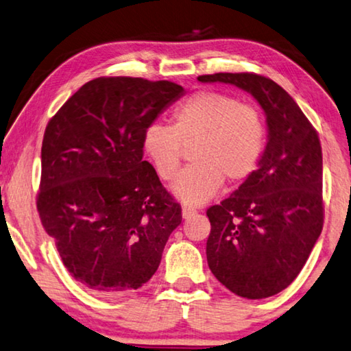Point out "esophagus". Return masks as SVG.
I'll return each mask as SVG.
<instances>
[{
  "mask_svg": "<svg viewBox=\"0 0 351 351\" xmlns=\"http://www.w3.org/2000/svg\"><path fill=\"white\" fill-rule=\"evenodd\" d=\"M195 213H196V208L190 207V206L182 207V218H190V216H193Z\"/></svg>",
  "mask_w": 351,
  "mask_h": 351,
  "instance_id": "esophagus-1",
  "label": "esophagus"
}]
</instances>
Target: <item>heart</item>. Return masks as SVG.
Instances as JSON below:
<instances>
[{
  "label": "heart",
  "instance_id": "b5f03b06",
  "mask_svg": "<svg viewBox=\"0 0 351 351\" xmlns=\"http://www.w3.org/2000/svg\"><path fill=\"white\" fill-rule=\"evenodd\" d=\"M195 164L173 184L175 195L197 206L228 184L247 181L263 159L265 119L256 107L233 95L197 92L176 107L170 125L150 124L143 133L144 154L162 181H173L184 147Z\"/></svg>",
  "mask_w": 351,
  "mask_h": 351
}]
</instances>
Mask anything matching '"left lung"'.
<instances>
[{
  "label": "left lung",
  "instance_id": "obj_1",
  "mask_svg": "<svg viewBox=\"0 0 351 351\" xmlns=\"http://www.w3.org/2000/svg\"><path fill=\"white\" fill-rule=\"evenodd\" d=\"M252 93L265 112L269 141L256 171L207 208V263L234 295L263 299L295 281L324 226L322 149L317 132L289 93L258 73H213Z\"/></svg>",
  "mask_w": 351,
  "mask_h": 351
}]
</instances>
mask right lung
I'll return each instance as SVG.
<instances>
[{
  "instance_id": "1",
  "label": "right lung",
  "mask_w": 351,
  "mask_h": 351,
  "mask_svg": "<svg viewBox=\"0 0 351 351\" xmlns=\"http://www.w3.org/2000/svg\"><path fill=\"white\" fill-rule=\"evenodd\" d=\"M184 88L171 81L101 76L49 121L36 208L70 275L99 296L155 275L181 204L144 161L143 133Z\"/></svg>"
}]
</instances>
